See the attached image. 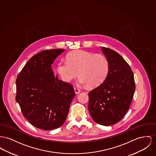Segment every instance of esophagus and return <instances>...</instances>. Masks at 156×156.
Wrapping results in <instances>:
<instances>
[{"label": "esophagus", "instance_id": "obj_1", "mask_svg": "<svg viewBox=\"0 0 156 156\" xmlns=\"http://www.w3.org/2000/svg\"><path fill=\"white\" fill-rule=\"evenodd\" d=\"M74 92L76 94H79L80 92V90L77 87H74Z\"/></svg>", "mask_w": 156, "mask_h": 156}]
</instances>
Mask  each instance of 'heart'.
Listing matches in <instances>:
<instances>
[{
  "label": "heart",
  "instance_id": "obj_1",
  "mask_svg": "<svg viewBox=\"0 0 156 156\" xmlns=\"http://www.w3.org/2000/svg\"><path fill=\"white\" fill-rule=\"evenodd\" d=\"M66 59V62L57 65V72L65 82L70 83L79 76L80 83L94 88L103 83L108 75L109 62L102 54L77 50L69 53Z\"/></svg>",
  "mask_w": 156,
  "mask_h": 156
}]
</instances>
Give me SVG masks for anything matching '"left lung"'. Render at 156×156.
Wrapping results in <instances>:
<instances>
[{
    "label": "left lung",
    "mask_w": 156,
    "mask_h": 156,
    "mask_svg": "<svg viewBox=\"0 0 156 156\" xmlns=\"http://www.w3.org/2000/svg\"><path fill=\"white\" fill-rule=\"evenodd\" d=\"M109 67L99 86L89 93L88 109L94 121L104 126L115 124L128 111L135 89L134 77L129 64L118 52L102 47Z\"/></svg>",
    "instance_id": "obj_1"
}]
</instances>
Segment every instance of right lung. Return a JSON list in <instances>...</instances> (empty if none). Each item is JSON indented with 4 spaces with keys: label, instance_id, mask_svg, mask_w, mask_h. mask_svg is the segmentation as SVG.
I'll list each match as a JSON object with an SVG mask.
<instances>
[{
    "label": "right lung",
    "instance_id": "1",
    "mask_svg": "<svg viewBox=\"0 0 156 156\" xmlns=\"http://www.w3.org/2000/svg\"><path fill=\"white\" fill-rule=\"evenodd\" d=\"M64 49L44 50L34 55L18 75L16 101L33 126L51 130L65 122L73 98V86L54 76L52 64Z\"/></svg>",
    "mask_w": 156,
    "mask_h": 156
}]
</instances>
